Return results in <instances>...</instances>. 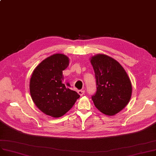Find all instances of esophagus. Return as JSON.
Segmentation results:
<instances>
[{
    "mask_svg": "<svg viewBox=\"0 0 156 156\" xmlns=\"http://www.w3.org/2000/svg\"><path fill=\"white\" fill-rule=\"evenodd\" d=\"M78 93L80 95V96H83L84 95L85 93V91L84 90H78Z\"/></svg>",
    "mask_w": 156,
    "mask_h": 156,
    "instance_id": "1",
    "label": "esophagus"
}]
</instances>
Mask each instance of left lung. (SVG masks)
Masks as SVG:
<instances>
[{"mask_svg":"<svg viewBox=\"0 0 156 156\" xmlns=\"http://www.w3.org/2000/svg\"><path fill=\"white\" fill-rule=\"evenodd\" d=\"M90 62L97 85V92L91 99L100 112L107 115H115L130 100V80L122 65L109 56L98 54L90 58Z\"/></svg>","mask_w":156,"mask_h":156,"instance_id":"left-lung-1","label":"left lung"}]
</instances>
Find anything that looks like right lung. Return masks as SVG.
<instances>
[{"label":"right lung","instance_id":"right-lung-1","mask_svg":"<svg viewBox=\"0 0 156 156\" xmlns=\"http://www.w3.org/2000/svg\"><path fill=\"white\" fill-rule=\"evenodd\" d=\"M69 65L63 54H54L34 69L29 83L30 94L36 107L46 115L58 118L74 105L80 95L65 84L63 71Z\"/></svg>","mask_w":156,"mask_h":156}]
</instances>
